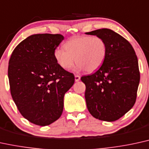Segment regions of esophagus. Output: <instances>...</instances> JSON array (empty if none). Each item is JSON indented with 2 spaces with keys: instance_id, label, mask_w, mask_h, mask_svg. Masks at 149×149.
Masks as SVG:
<instances>
[{
  "instance_id": "34e87169",
  "label": "esophagus",
  "mask_w": 149,
  "mask_h": 149,
  "mask_svg": "<svg viewBox=\"0 0 149 149\" xmlns=\"http://www.w3.org/2000/svg\"><path fill=\"white\" fill-rule=\"evenodd\" d=\"M80 79V76L78 75H75V81L78 82Z\"/></svg>"
}]
</instances>
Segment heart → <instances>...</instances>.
<instances>
[{
    "label": "heart",
    "instance_id": "obj_1",
    "mask_svg": "<svg viewBox=\"0 0 149 149\" xmlns=\"http://www.w3.org/2000/svg\"><path fill=\"white\" fill-rule=\"evenodd\" d=\"M64 48L55 49L54 57L57 64L69 70L76 61L77 69L88 73L94 72L101 67L107 52L105 41L96 36L73 37L64 43Z\"/></svg>",
    "mask_w": 149,
    "mask_h": 149
}]
</instances>
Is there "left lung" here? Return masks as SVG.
<instances>
[{"instance_id": "8db88e82", "label": "left lung", "mask_w": 149, "mask_h": 149, "mask_svg": "<svg viewBox=\"0 0 149 149\" xmlns=\"http://www.w3.org/2000/svg\"><path fill=\"white\" fill-rule=\"evenodd\" d=\"M105 41L107 52L100 69L81 77L90 114L101 121H114L135 105L140 79L137 55L124 37L107 28L86 33Z\"/></svg>"}]
</instances>
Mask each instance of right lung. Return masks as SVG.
Returning <instances> with one entry per match:
<instances>
[{"mask_svg": "<svg viewBox=\"0 0 149 149\" xmlns=\"http://www.w3.org/2000/svg\"><path fill=\"white\" fill-rule=\"evenodd\" d=\"M63 39L60 34L29 36L14 48L9 60L12 97L21 115L38 126H48L60 117L64 94L74 83L73 73L54 57Z\"/></svg>", "mask_w": 149, "mask_h": 149, "instance_id": "obj_1", "label": "right lung"}]
</instances>
